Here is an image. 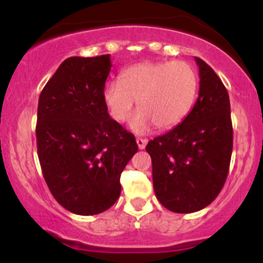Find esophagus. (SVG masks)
<instances>
[{
    "label": "esophagus",
    "mask_w": 263,
    "mask_h": 263,
    "mask_svg": "<svg viewBox=\"0 0 263 263\" xmlns=\"http://www.w3.org/2000/svg\"><path fill=\"white\" fill-rule=\"evenodd\" d=\"M136 142H137V146H139L140 150H142V148H145V146H146L147 140L146 139H141V137H137Z\"/></svg>",
    "instance_id": "esophagus-1"
}]
</instances>
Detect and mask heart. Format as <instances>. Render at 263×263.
<instances>
[{
  "instance_id": "1",
  "label": "heart",
  "mask_w": 263,
  "mask_h": 263,
  "mask_svg": "<svg viewBox=\"0 0 263 263\" xmlns=\"http://www.w3.org/2000/svg\"><path fill=\"white\" fill-rule=\"evenodd\" d=\"M198 76L183 61L144 62L126 68L119 81H110L103 90V102L116 122H124L137 102L139 112L129 121L135 134L151 127L171 129L190 115L197 99Z\"/></svg>"
}]
</instances>
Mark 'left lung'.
I'll return each instance as SVG.
<instances>
[{"instance_id":"8db88e82","label":"left lung","mask_w":263,"mask_h":263,"mask_svg":"<svg viewBox=\"0 0 263 263\" xmlns=\"http://www.w3.org/2000/svg\"><path fill=\"white\" fill-rule=\"evenodd\" d=\"M200 91L190 115L148 141L156 198L168 210L190 214L217 197L229 172L233 126L229 95L215 71L195 57Z\"/></svg>"}]
</instances>
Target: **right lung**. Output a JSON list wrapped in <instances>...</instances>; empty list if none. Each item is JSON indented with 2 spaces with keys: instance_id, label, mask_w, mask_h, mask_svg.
<instances>
[{
  "instance_id": "right-lung-1",
  "label": "right lung",
  "mask_w": 263,
  "mask_h": 263,
  "mask_svg": "<svg viewBox=\"0 0 263 263\" xmlns=\"http://www.w3.org/2000/svg\"><path fill=\"white\" fill-rule=\"evenodd\" d=\"M110 67L109 54L67 58L39 97L35 132L43 177L61 206L84 216L115 205L121 173L139 150L103 102Z\"/></svg>"
}]
</instances>
